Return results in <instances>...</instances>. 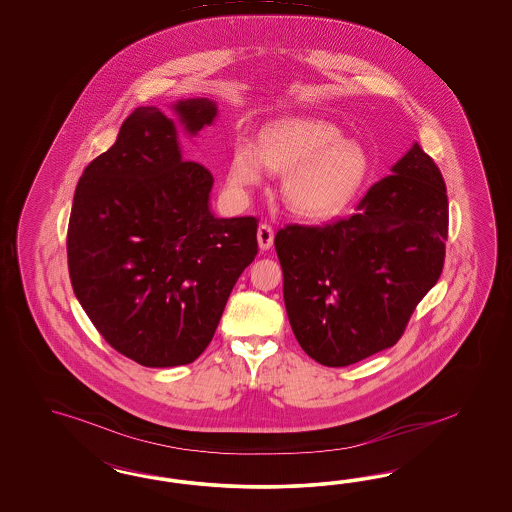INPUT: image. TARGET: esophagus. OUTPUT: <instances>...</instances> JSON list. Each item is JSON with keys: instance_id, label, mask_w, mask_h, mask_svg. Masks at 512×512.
I'll return each mask as SVG.
<instances>
[{"instance_id": "esophagus-1", "label": "esophagus", "mask_w": 512, "mask_h": 512, "mask_svg": "<svg viewBox=\"0 0 512 512\" xmlns=\"http://www.w3.org/2000/svg\"><path fill=\"white\" fill-rule=\"evenodd\" d=\"M257 242H259V248L266 251V249L272 248L274 244V229L266 223H261L259 229H257Z\"/></svg>"}]
</instances>
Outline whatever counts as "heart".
I'll use <instances>...</instances> for the list:
<instances>
[{
	"instance_id": "heart-1",
	"label": "heart",
	"mask_w": 512,
	"mask_h": 512,
	"mask_svg": "<svg viewBox=\"0 0 512 512\" xmlns=\"http://www.w3.org/2000/svg\"><path fill=\"white\" fill-rule=\"evenodd\" d=\"M340 127L317 116H281L264 125L259 148L249 140L234 146L229 187L242 193L263 184L266 171L285 172L281 195L308 219H328L357 197L370 172V155Z\"/></svg>"
}]
</instances>
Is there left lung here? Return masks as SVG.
Listing matches in <instances>:
<instances>
[{
	"instance_id": "1",
	"label": "left lung",
	"mask_w": 512,
	"mask_h": 512,
	"mask_svg": "<svg viewBox=\"0 0 512 512\" xmlns=\"http://www.w3.org/2000/svg\"><path fill=\"white\" fill-rule=\"evenodd\" d=\"M390 172L353 216L276 234L289 323L323 366H349L392 347L441 276L449 234L443 176L419 142Z\"/></svg>"
}]
</instances>
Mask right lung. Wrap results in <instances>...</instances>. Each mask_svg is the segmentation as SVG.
Returning a JSON list of instances; mask_svg holds the SVG:
<instances>
[{
  "instance_id": "1",
  "label": "right lung",
  "mask_w": 512,
  "mask_h": 512,
  "mask_svg": "<svg viewBox=\"0 0 512 512\" xmlns=\"http://www.w3.org/2000/svg\"><path fill=\"white\" fill-rule=\"evenodd\" d=\"M172 118L139 107L78 180L67 231L73 291L110 345L148 368L189 364L214 338L257 255L255 217L214 216V178L186 161L217 103L180 99Z\"/></svg>"
}]
</instances>
